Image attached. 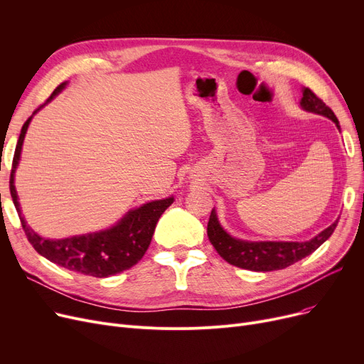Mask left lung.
Here are the masks:
<instances>
[{"label":"left lung","instance_id":"8db88e82","mask_svg":"<svg viewBox=\"0 0 364 364\" xmlns=\"http://www.w3.org/2000/svg\"><path fill=\"white\" fill-rule=\"evenodd\" d=\"M301 106L305 110L323 114V117L332 119L339 128V122L332 109L324 105L323 100L318 99L310 88H304ZM336 224L338 221H335L331 227L324 228L320 235L309 242H246L235 239L225 233L213 209L211 215H209L206 232L215 251L228 264L252 272H273L286 269V267L313 254L323 242H326L331 237Z\"/></svg>","mask_w":364,"mask_h":364}]
</instances>
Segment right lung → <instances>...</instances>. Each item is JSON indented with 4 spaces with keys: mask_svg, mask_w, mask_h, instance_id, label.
Returning a JSON list of instances; mask_svg holds the SVG:
<instances>
[{
    "mask_svg": "<svg viewBox=\"0 0 364 364\" xmlns=\"http://www.w3.org/2000/svg\"><path fill=\"white\" fill-rule=\"evenodd\" d=\"M65 85L66 82H62L57 87L47 102H50L55 94H59ZM44 105L36 107L33 113L40 110ZM31 119L32 117L28 118L22 127L10 172V193L29 243L35 247L38 254L46 257L51 262L87 276L107 277L131 269L146 254L151 242V236L155 233L158 220L165 209L174 202V198L149 202L137 209H132L117 225L105 232L73 236L60 240H50L38 236L29 225H26V221L22 217L14 187V171L18 159H21L22 144Z\"/></svg>",
    "mask_w": 364,
    "mask_h": 364,
    "instance_id": "right-lung-1",
    "label": "right lung"
}]
</instances>
